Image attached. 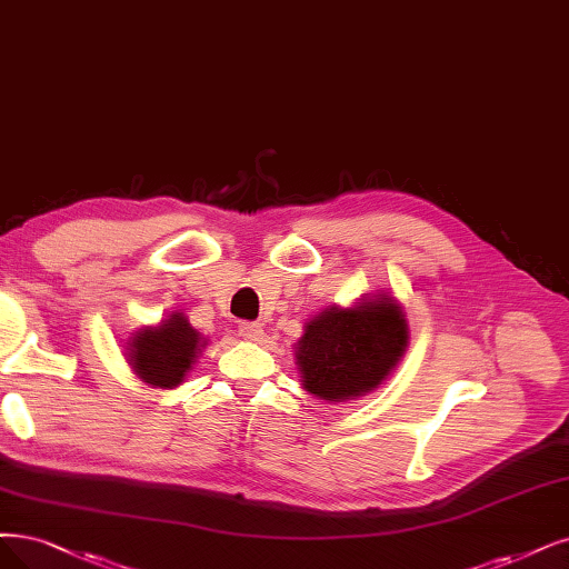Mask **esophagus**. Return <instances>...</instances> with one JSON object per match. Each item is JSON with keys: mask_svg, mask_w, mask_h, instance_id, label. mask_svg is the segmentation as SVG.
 Here are the masks:
<instances>
[{"mask_svg": "<svg viewBox=\"0 0 569 569\" xmlns=\"http://www.w3.org/2000/svg\"><path fill=\"white\" fill-rule=\"evenodd\" d=\"M239 335L248 342H260L264 338V330L260 323H252V321H243L239 323Z\"/></svg>", "mask_w": 569, "mask_h": 569, "instance_id": "esophagus-1", "label": "esophagus"}]
</instances>
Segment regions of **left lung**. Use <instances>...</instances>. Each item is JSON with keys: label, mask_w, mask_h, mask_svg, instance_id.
I'll use <instances>...</instances> for the list:
<instances>
[{"label": "left lung", "mask_w": 569, "mask_h": 569, "mask_svg": "<svg viewBox=\"0 0 569 569\" xmlns=\"http://www.w3.org/2000/svg\"><path fill=\"white\" fill-rule=\"evenodd\" d=\"M406 347L408 321L401 305L377 296L313 317L298 340L296 361L309 393L345 403L380 387L403 359Z\"/></svg>", "instance_id": "8db88e82"}]
</instances>
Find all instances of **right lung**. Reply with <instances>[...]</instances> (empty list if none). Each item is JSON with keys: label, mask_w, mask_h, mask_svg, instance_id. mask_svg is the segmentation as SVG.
<instances>
[{"label": "right lung", "mask_w": 569, "mask_h": 569, "mask_svg": "<svg viewBox=\"0 0 569 569\" xmlns=\"http://www.w3.org/2000/svg\"><path fill=\"white\" fill-rule=\"evenodd\" d=\"M129 366L140 382L152 389H176L194 368L206 338L189 326L184 313L176 311L159 326L140 328L129 338Z\"/></svg>", "instance_id": "obj_1"}]
</instances>
